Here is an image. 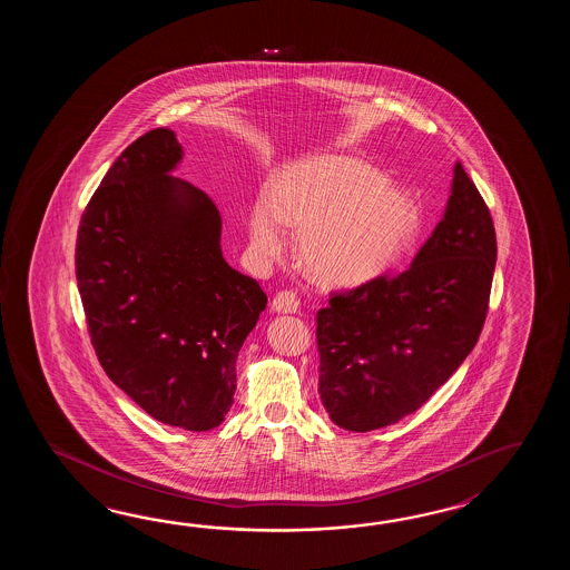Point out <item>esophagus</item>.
I'll return each mask as SVG.
<instances>
[{"label":"esophagus","mask_w":570,"mask_h":570,"mask_svg":"<svg viewBox=\"0 0 570 570\" xmlns=\"http://www.w3.org/2000/svg\"><path fill=\"white\" fill-rule=\"evenodd\" d=\"M273 312L277 314H297L299 312V297L293 291H279L273 299Z\"/></svg>","instance_id":"1"}]
</instances>
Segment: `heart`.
Returning <instances> with one entry per match:
<instances>
[{
  "label": "heart",
  "instance_id": "obj_1",
  "mask_svg": "<svg viewBox=\"0 0 570 570\" xmlns=\"http://www.w3.org/2000/svg\"><path fill=\"white\" fill-rule=\"evenodd\" d=\"M297 236L303 271L326 285H361L393 267L420 228L412 195L361 158H309L281 179L250 216V238L277 256Z\"/></svg>",
  "mask_w": 570,
  "mask_h": 570
}]
</instances>
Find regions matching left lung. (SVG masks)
<instances>
[{
    "mask_svg": "<svg viewBox=\"0 0 570 570\" xmlns=\"http://www.w3.org/2000/svg\"><path fill=\"white\" fill-rule=\"evenodd\" d=\"M495 261L489 207L456 163L444 218L410 268L334 293L317 312L320 395L330 420L371 432L422 407L473 351Z\"/></svg>",
    "mask_w": 570,
    "mask_h": 570,
    "instance_id": "8db88e82",
    "label": "left lung"
}]
</instances>
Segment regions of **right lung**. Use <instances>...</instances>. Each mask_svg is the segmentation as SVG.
<instances>
[{"mask_svg":"<svg viewBox=\"0 0 570 570\" xmlns=\"http://www.w3.org/2000/svg\"><path fill=\"white\" fill-rule=\"evenodd\" d=\"M181 158L169 128L116 158L81 216L75 273L106 375L158 422L207 432L230 412L267 295L224 261L218 207L170 175Z\"/></svg>","mask_w":570,"mask_h":570,"instance_id":"add662e5","label":"right lung"}]
</instances>
